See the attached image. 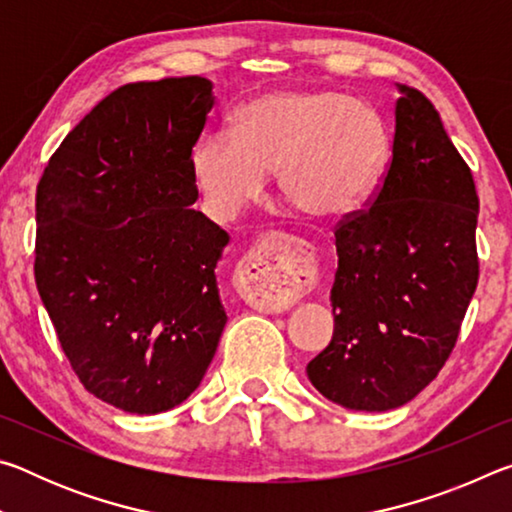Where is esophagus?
<instances>
[{
  "mask_svg": "<svg viewBox=\"0 0 512 512\" xmlns=\"http://www.w3.org/2000/svg\"><path fill=\"white\" fill-rule=\"evenodd\" d=\"M314 284L311 257L287 241H264L239 268V293L259 311H284Z\"/></svg>",
  "mask_w": 512,
  "mask_h": 512,
  "instance_id": "esophagus-1",
  "label": "esophagus"
}]
</instances>
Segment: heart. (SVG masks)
<instances>
[{
	"mask_svg": "<svg viewBox=\"0 0 512 512\" xmlns=\"http://www.w3.org/2000/svg\"><path fill=\"white\" fill-rule=\"evenodd\" d=\"M391 135L372 103L336 90H277L244 103L235 133L203 135L194 183L223 219L262 196L277 171L282 196L309 219H343L384 176Z\"/></svg>",
	"mask_w": 512,
	"mask_h": 512,
	"instance_id": "heart-1",
	"label": "heart"
}]
</instances>
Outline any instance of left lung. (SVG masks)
Segmentation results:
<instances>
[{
    "mask_svg": "<svg viewBox=\"0 0 512 512\" xmlns=\"http://www.w3.org/2000/svg\"><path fill=\"white\" fill-rule=\"evenodd\" d=\"M397 92L391 167L334 232V334L307 363L316 391L350 411L397 409L436 379L479 280L472 171L433 103Z\"/></svg>",
    "mask_w": 512,
    "mask_h": 512,
    "instance_id": "1",
    "label": "left lung"
}]
</instances>
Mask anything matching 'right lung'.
Instances as JSON below:
<instances>
[{
	"mask_svg": "<svg viewBox=\"0 0 512 512\" xmlns=\"http://www.w3.org/2000/svg\"><path fill=\"white\" fill-rule=\"evenodd\" d=\"M212 88L180 76L108 94L36 192L42 305L81 384L126 413L183 404L228 320L214 271L230 237L192 210Z\"/></svg>",
	"mask_w": 512,
	"mask_h": 512,
	"instance_id": "add662e5",
	"label": "right lung"
}]
</instances>
